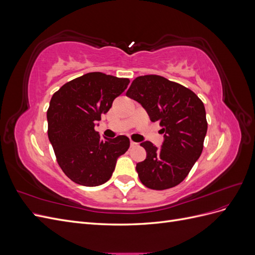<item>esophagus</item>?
<instances>
[{
  "mask_svg": "<svg viewBox=\"0 0 255 255\" xmlns=\"http://www.w3.org/2000/svg\"><path fill=\"white\" fill-rule=\"evenodd\" d=\"M136 146H138V143L133 140H130V148H136Z\"/></svg>",
  "mask_w": 255,
  "mask_h": 255,
  "instance_id": "1",
  "label": "esophagus"
}]
</instances>
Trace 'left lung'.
<instances>
[{
    "label": "left lung",
    "mask_w": 255,
    "mask_h": 255,
    "mask_svg": "<svg viewBox=\"0 0 255 255\" xmlns=\"http://www.w3.org/2000/svg\"><path fill=\"white\" fill-rule=\"evenodd\" d=\"M127 97L142 105L153 122H159L165 140L157 149L141 142L146 158L136 165L145 187L164 190L184 181L200 157L207 130L204 104L194 91L159 75L136 78Z\"/></svg>",
    "instance_id": "left-lung-1"
}]
</instances>
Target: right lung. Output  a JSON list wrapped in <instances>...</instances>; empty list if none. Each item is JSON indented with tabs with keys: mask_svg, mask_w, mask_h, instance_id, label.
<instances>
[{
	"mask_svg": "<svg viewBox=\"0 0 255 255\" xmlns=\"http://www.w3.org/2000/svg\"><path fill=\"white\" fill-rule=\"evenodd\" d=\"M128 83V79L90 72L53 95L47 112L48 136L59 167L74 183L92 187L109 181L117 158L129 148L127 136L101 138L95 129Z\"/></svg>",
	"mask_w": 255,
	"mask_h": 255,
	"instance_id": "1",
	"label": "right lung"
}]
</instances>
